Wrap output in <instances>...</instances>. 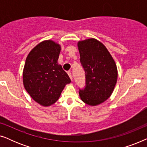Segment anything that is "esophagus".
Wrapping results in <instances>:
<instances>
[{"instance_id":"obj_1","label":"esophagus","mask_w":147,"mask_h":147,"mask_svg":"<svg viewBox=\"0 0 147 147\" xmlns=\"http://www.w3.org/2000/svg\"><path fill=\"white\" fill-rule=\"evenodd\" d=\"M67 74H68V76H69L70 79H71V80H72V79H73V77H72V75H71V71H68V72H67Z\"/></svg>"}]
</instances>
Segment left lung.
Segmentation results:
<instances>
[{
	"label": "left lung",
	"mask_w": 147,
	"mask_h": 147,
	"mask_svg": "<svg viewBox=\"0 0 147 147\" xmlns=\"http://www.w3.org/2000/svg\"><path fill=\"white\" fill-rule=\"evenodd\" d=\"M78 46L80 63L86 74V85L79 89L80 98L88 105H98L113 92L117 81V67L108 49L98 40L79 41Z\"/></svg>",
	"instance_id": "1"
}]
</instances>
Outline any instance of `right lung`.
Here are the masks:
<instances>
[{
	"instance_id": "add662e5",
	"label": "right lung",
	"mask_w": 147,
	"mask_h": 147,
	"mask_svg": "<svg viewBox=\"0 0 147 147\" xmlns=\"http://www.w3.org/2000/svg\"><path fill=\"white\" fill-rule=\"evenodd\" d=\"M59 45L51 40L41 42L28 55L23 69V84L33 99L44 106L55 103L71 80L57 64Z\"/></svg>"
}]
</instances>
